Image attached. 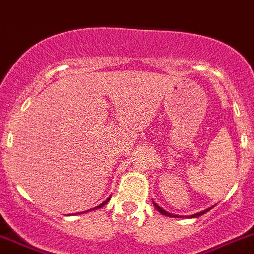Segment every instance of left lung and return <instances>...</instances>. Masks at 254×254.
Returning a JSON list of instances; mask_svg holds the SVG:
<instances>
[{"label":"left lung","mask_w":254,"mask_h":254,"mask_svg":"<svg viewBox=\"0 0 254 254\" xmlns=\"http://www.w3.org/2000/svg\"><path fill=\"white\" fill-rule=\"evenodd\" d=\"M153 205H154V207L157 210H158L159 212H161V214H163V215H167V216H170V218H178L177 215H173V214H171V212H168V211H166V210L164 209H162L161 206H158V205L155 204L154 201H153ZM211 209V207H209V209H206V210H204V211H201V212H197V214H193V215H191L190 216V218H198V216H201V215H204L205 212H207L209 211V210Z\"/></svg>","instance_id":"left-lung-1"}]
</instances>
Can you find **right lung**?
Wrapping results in <instances>:
<instances>
[{"label": "right lung", "instance_id": "1", "mask_svg": "<svg viewBox=\"0 0 254 254\" xmlns=\"http://www.w3.org/2000/svg\"><path fill=\"white\" fill-rule=\"evenodd\" d=\"M109 200H110V198H107V200H105L101 205H99V206H96L95 209H100V207H102V206H104V205H106L107 202H109ZM95 209H92V210H95ZM88 211H90V210H87V212H88ZM83 212H84V211H83Z\"/></svg>", "mask_w": 254, "mask_h": 254}]
</instances>
